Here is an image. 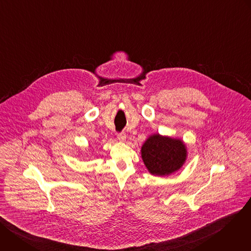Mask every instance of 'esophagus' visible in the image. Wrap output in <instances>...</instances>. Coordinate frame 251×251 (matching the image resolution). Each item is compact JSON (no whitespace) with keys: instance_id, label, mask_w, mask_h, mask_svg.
<instances>
[{"instance_id":"esophagus-1","label":"esophagus","mask_w":251,"mask_h":251,"mask_svg":"<svg viewBox=\"0 0 251 251\" xmlns=\"http://www.w3.org/2000/svg\"><path fill=\"white\" fill-rule=\"evenodd\" d=\"M117 138H118V140H119V141L124 142V141L126 140V134H125L124 132H120V133H118Z\"/></svg>"}]
</instances>
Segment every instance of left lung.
<instances>
[{"label": "left lung", "mask_w": 251, "mask_h": 251, "mask_svg": "<svg viewBox=\"0 0 251 251\" xmlns=\"http://www.w3.org/2000/svg\"><path fill=\"white\" fill-rule=\"evenodd\" d=\"M142 159L149 172L157 176L170 175L180 169L187 157V151L181 140L151 136L142 146Z\"/></svg>", "instance_id": "obj_1"}]
</instances>
